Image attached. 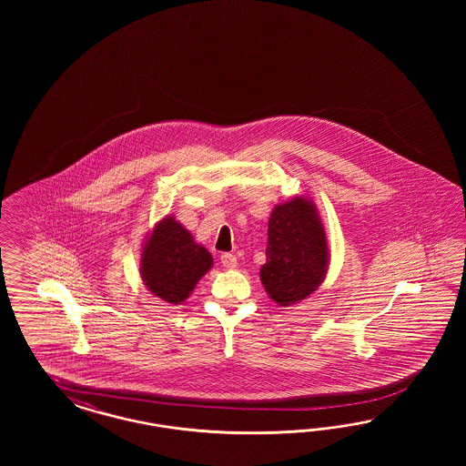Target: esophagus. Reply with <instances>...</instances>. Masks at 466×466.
<instances>
[{"label": "esophagus", "instance_id": "esophagus-1", "mask_svg": "<svg viewBox=\"0 0 466 466\" xmlns=\"http://www.w3.org/2000/svg\"><path fill=\"white\" fill-rule=\"evenodd\" d=\"M220 261H222V265H224L226 268H236V267H238V258H236V254L224 253L220 256Z\"/></svg>", "mask_w": 466, "mask_h": 466}]
</instances>
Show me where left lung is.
Returning a JSON list of instances; mask_svg holds the SVG:
<instances>
[{"mask_svg":"<svg viewBox=\"0 0 466 466\" xmlns=\"http://www.w3.org/2000/svg\"><path fill=\"white\" fill-rule=\"evenodd\" d=\"M329 265L325 227L316 205L304 197L279 203L268 220L267 263L259 279L269 299L290 308L323 283Z\"/></svg>","mask_w":466,"mask_h":466,"instance_id":"left-lung-1","label":"left lung"}]
</instances>
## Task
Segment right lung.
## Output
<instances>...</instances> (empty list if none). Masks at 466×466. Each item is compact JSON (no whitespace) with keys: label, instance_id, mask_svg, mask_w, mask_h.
<instances>
[{"label":"right lung","instance_id":"right-lung-1","mask_svg":"<svg viewBox=\"0 0 466 466\" xmlns=\"http://www.w3.org/2000/svg\"><path fill=\"white\" fill-rule=\"evenodd\" d=\"M212 267V254L174 215L158 220L141 248V280L154 296L174 306L189 297Z\"/></svg>","mask_w":466,"mask_h":466}]
</instances>
